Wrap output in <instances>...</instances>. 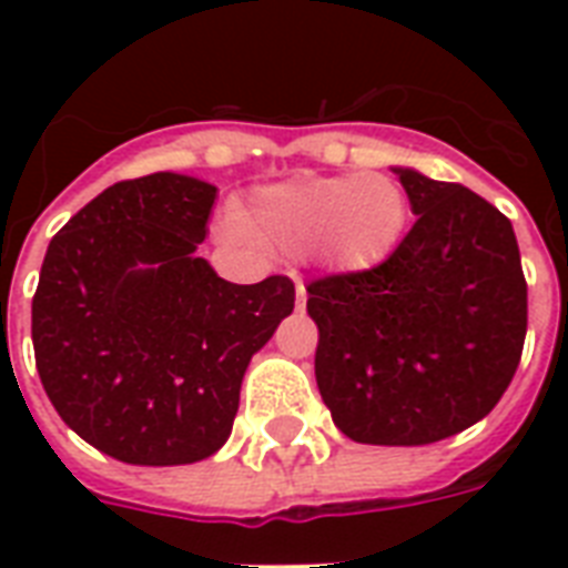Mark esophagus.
Returning <instances> with one entry per match:
<instances>
[{
    "label": "esophagus",
    "mask_w": 568,
    "mask_h": 568,
    "mask_svg": "<svg viewBox=\"0 0 568 568\" xmlns=\"http://www.w3.org/2000/svg\"><path fill=\"white\" fill-rule=\"evenodd\" d=\"M294 294H297V310H303L306 306V285L297 280V285H294Z\"/></svg>",
    "instance_id": "34e87169"
}]
</instances>
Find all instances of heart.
<instances>
[{
	"instance_id": "1",
	"label": "heart",
	"mask_w": 568,
	"mask_h": 568,
	"mask_svg": "<svg viewBox=\"0 0 568 568\" xmlns=\"http://www.w3.org/2000/svg\"><path fill=\"white\" fill-rule=\"evenodd\" d=\"M409 200L386 173L363 176H303L262 189L241 230L292 256L315 253L338 274H365L383 265L404 239Z\"/></svg>"
}]
</instances>
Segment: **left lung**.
Instances as JSON below:
<instances>
[{
	"label": "left lung",
	"mask_w": 568,
	"mask_h": 568,
	"mask_svg": "<svg viewBox=\"0 0 568 568\" xmlns=\"http://www.w3.org/2000/svg\"><path fill=\"white\" fill-rule=\"evenodd\" d=\"M413 230L383 265L306 285L315 379L363 445H430L466 430L510 386L528 333L513 223L457 182L392 168Z\"/></svg>",
	"instance_id": "obj_1"
}]
</instances>
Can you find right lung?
I'll return each instance as SVG.
<instances>
[{
	"label": "right lung",
	"instance_id": "obj_1",
	"mask_svg": "<svg viewBox=\"0 0 568 568\" xmlns=\"http://www.w3.org/2000/svg\"><path fill=\"white\" fill-rule=\"evenodd\" d=\"M217 189L150 173L93 196L49 241L31 342L49 400L129 466H189L223 448L241 379L294 310V283H226L196 247Z\"/></svg>",
	"mask_w": 568,
	"mask_h": 568
}]
</instances>
